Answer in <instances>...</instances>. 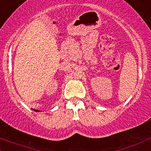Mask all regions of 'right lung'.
I'll return each mask as SVG.
<instances>
[{
    "label": "right lung",
    "instance_id": "right-lung-1",
    "mask_svg": "<svg viewBox=\"0 0 151 151\" xmlns=\"http://www.w3.org/2000/svg\"><path fill=\"white\" fill-rule=\"evenodd\" d=\"M36 111H38V110H36Z\"/></svg>",
    "mask_w": 151,
    "mask_h": 151
}]
</instances>
